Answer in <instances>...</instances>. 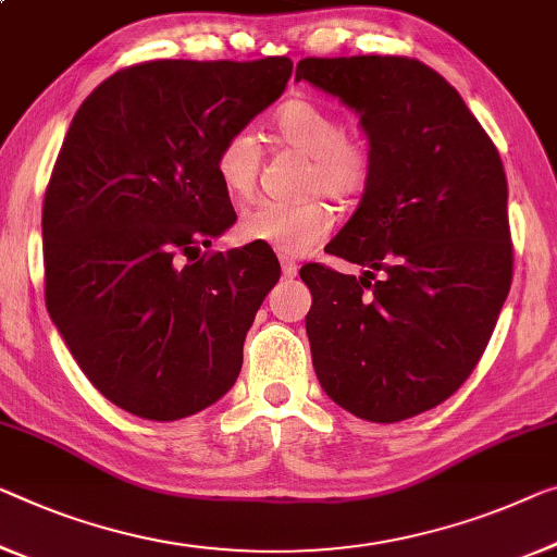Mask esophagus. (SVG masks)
<instances>
[{"mask_svg": "<svg viewBox=\"0 0 557 557\" xmlns=\"http://www.w3.org/2000/svg\"><path fill=\"white\" fill-rule=\"evenodd\" d=\"M282 275L285 277H295L297 275V262L295 260H287V257H282Z\"/></svg>", "mask_w": 557, "mask_h": 557, "instance_id": "1", "label": "esophagus"}]
</instances>
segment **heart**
I'll return each mask as SVG.
<instances>
[{
  "instance_id": "1",
  "label": "heart",
  "mask_w": 557,
  "mask_h": 557,
  "mask_svg": "<svg viewBox=\"0 0 557 557\" xmlns=\"http://www.w3.org/2000/svg\"><path fill=\"white\" fill-rule=\"evenodd\" d=\"M275 135L285 147L310 157L305 195H327L339 205L355 202L370 187L375 152L362 135L345 132V122L330 107L307 97H293L275 112ZM262 170V145L252 129H235L214 152V172L232 197L250 199ZM335 212L325 199L297 205L262 202L239 220V237L287 257L305 255L325 239Z\"/></svg>"
}]
</instances>
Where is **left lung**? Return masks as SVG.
Wrapping results in <instances>:
<instances>
[{
    "mask_svg": "<svg viewBox=\"0 0 557 557\" xmlns=\"http://www.w3.org/2000/svg\"><path fill=\"white\" fill-rule=\"evenodd\" d=\"M295 79L358 112L375 152L358 210L325 247L362 277L300 270L314 372L362 420L414 418L470 377L510 293L500 154L455 87L410 57H307Z\"/></svg>",
    "mask_w": 557,
    "mask_h": 557,
    "instance_id": "obj_1",
    "label": "left lung"
}]
</instances>
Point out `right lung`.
Here are the masks:
<instances>
[{
    "label": "right lung",
    "instance_id": "right-lung-1",
    "mask_svg": "<svg viewBox=\"0 0 557 557\" xmlns=\"http://www.w3.org/2000/svg\"><path fill=\"white\" fill-rule=\"evenodd\" d=\"M289 74L287 57L132 64L66 129L41 207L47 310L89 383L137 418H187L239 375L280 262L257 243L202 252L237 220L214 152Z\"/></svg>",
    "mask_w": 557,
    "mask_h": 557
}]
</instances>
